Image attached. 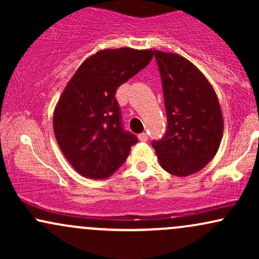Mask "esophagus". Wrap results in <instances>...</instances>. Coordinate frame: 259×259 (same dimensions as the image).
<instances>
[{"instance_id":"34e87169","label":"esophagus","mask_w":259,"mask_h":259,"mask_svg":"<svg viewBox=\"0 0 259 259\" xmlns=\"http://www.w3.org/2000/svg\"><path fill=\"white\" fill-rule=\"evenodd\" d=\"M139 140H140V141H147V140H148L147 134H146V133L140 134V135H139Z\"/></svg>"}]
</instances>
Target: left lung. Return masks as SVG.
I'll list each match as a JSON object with an SVG mask.
<instances>
[{
	"label": "left lung",
	"mask_w": 259,
	"mask_h": 259,
	"mask_svg": "<svg viewBox=\"0 0 259 259\" xmlns=\"http://www.w3.org/2000/svg\"><path fill=\"white\" fill-rule=\"evenodd\" d=\"M153 53L162 78L168 127L152 146L164 170L187 177L206 167L221 146V105L213 86L189 59L158 50Z\"/></svg>",
	"instance_id": "left-lung-1"
}]
</instances>
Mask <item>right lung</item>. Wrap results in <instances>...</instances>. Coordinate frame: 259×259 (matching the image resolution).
<instances>
[{"mask_svg":"<svg viewBox=\"0 0 259 259\" xmlns=\"http://www.w3.org/2000/svg\"><path fill=\"white\" fill-rule=\"evenodd\" d=\"M152 57V50H101L65 85L53 112V132L62 153L82 177H111L138 142L121 126L115 91Z\"/></svg>","mask_w":259,"mask_h":259,"instance_id":"obj_1","label":"right lung"}]
</instances>
